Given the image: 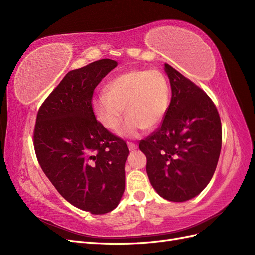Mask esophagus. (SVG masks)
Instances as JSON below:
<instances>
[{
    "label": "esophagus",
    "mask_w": 255,
    "mask_h": 255,
    "mask_svg": "<svg viewBox=\"0 0 255 255\" xmlns=\"http://www.w3.org/2000/svg\"><path fill=\"white\" fill-rule=\"evenodd\" d=\"M128 149L132 151V150H135L137 148V144H135L133 142H128Z\"/></svg>",
    "instance_id": "34e87169"
}]
</instances>
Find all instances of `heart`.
I'll return each instance as SVG.
<instances>
[{"label":"heart","mask_w":255,"mask_h":255,"mask_svg":"<svg viewBox=\"0 0 255 255\" xmlns=\"http://www.w3.org/2000/svg\"><path fill=\"white\" fill-rule=\"evenodd\" d=\"M169 102L170 89L165 74L155 69H136L114 76L105 85L104 94L92 100V110L100 125L112 132L120 126L126 110L128 117L119 133L136 136L142 128L160 125Z\"/></svg>","instance_id":"b5f03b06"}]
</instances>
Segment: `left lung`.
I'll list each match as a JSON object with an SVG mask.
<instances>
[{
    "instance_id": "obj_1",
    "label": "left lung",
    "mask_w": 255,
    "mask_h": 255,
    "mask_svg": "<svg viewBox=\"0 0 255 255\" xmlns=\"http://www.w3.org/2000/svg\"><path fill=\"white\" fill-rule=\"evenodd\" d=\"M171 101L159 128L139 142L153 188L184 202L210 183L220 155L222 129L216 105L199 86L165 64Z\"/></svg>"
}]
</instances>
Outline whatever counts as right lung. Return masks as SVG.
I'll return each instance as SVG.
<instances>
[{
	"mask_svg": "<svg viewBox=\"0 0 255 255\" xmlns=\"http://www.w3.org/2000/svg\"><path fill=\"white\" fill-rule=\"evenodd\" d=\"M117 67L105 58L68 72L39 107L34 148L42 171L69 203L95 215L113 211L126 187V141L92 110L99 83Z\"/></svg>",
	"mask_w": 255,
	"mask_h": 255,
	"instance_id": "right-lung-1",
	"label": "right lung"
}]
</instances>
